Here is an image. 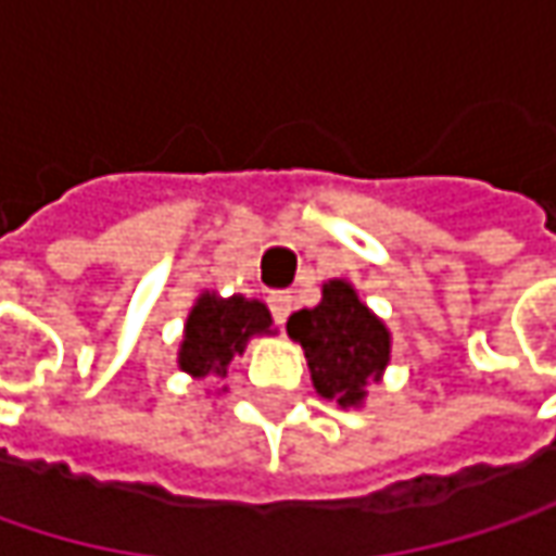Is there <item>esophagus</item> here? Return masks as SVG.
Returning <instances> with one entry per match:
<instances>
[{
    "label": "esophagus",
    "instance_id": "34e87169",
    "mask_svg": "<svg viewBox=\"0 0 556 556\" xmlns=\"http://www.w3.org/2000/svg\"><path fill=\"white\" fill-rule=\"evenodd\" d=\"M268 309H271V318H275L278 325H285L290 309H293V296H290L288 290H275V293H268Z\"/></svg>",
    "mask_w": 556,
    "mask_h": 556
}]
</instances>
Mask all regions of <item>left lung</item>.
<instances>
[{
  "mask_svg": "<svg viewBox=\"0 0 556 556\" xmlns=\"http://www.w3.org/2000/svg\"><path fill=\"white\" fill-rule=\"evenodd\" d=\"M288 333L306 353L315 390L343 408L358 405L390 362V331L346 281H328L315 309L293 312Z\"/></svg>",
  "mask_w": 556,
  "mask_h": 556,
  "instance_id": "8db88e82",
  "label": "left lung"
}]
</instances>
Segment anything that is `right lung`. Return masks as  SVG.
Returning a JSON list of instances; mask_svg holds the SVG:
<instances>
[{
    "mask_svg": "<svg viewBox=\"0 0 556 556\" xmlns=\"http://www.w3.org/2000/svg\"><path fill=\"white\" fill-rule=\"evenodd\" d=\"M268 328H271V315L260 300H247V296L219 300L213 293H203L188 315L179 365L191 377H206V374L225 377L228 362L244 353L247 340L253 333H268Z\"/></svg>",
    "mask_w": 556,
    "mask_h": 556,
    "instance_id": "right-lung-1",
    "label": "right lung"
}]
</instances>
